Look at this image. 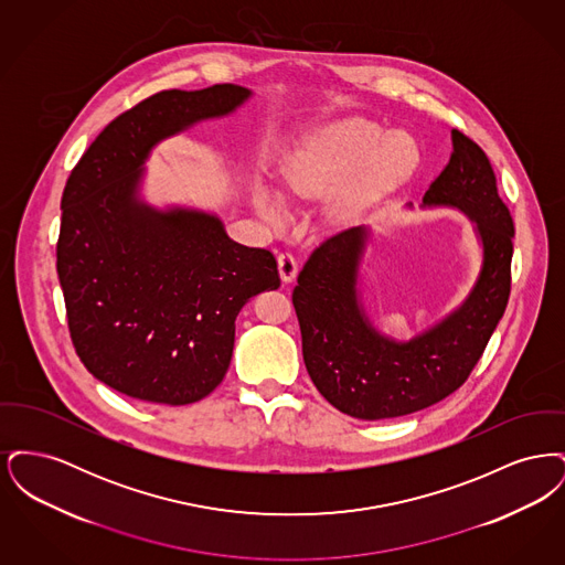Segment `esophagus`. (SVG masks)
I'll use <instances>...</instances> for the list:
<instances>
[{"instance_id": "1", "label": "esophagus", "mask_w": 565, "mask_h": 565, "mask_svg": "<svg viewBox=\"0 0 565 565\" xmlns=\"http://www.w3.org/2000/svg\"><path fill=\"white\" fill-rule=\"evenodd\" d=\"M277 267H279L281 281H286V284H290L298 273V263L290 252H284L277 256Z\"/></svg>"}]
</instances>
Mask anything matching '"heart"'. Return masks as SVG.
Masks as SVG:
<instances>
[{
    "label": "heart",
    "instance_id": "obj_1",
    "mask_svg": "<svg viewBox=\"0 0 565 565\" xmlns=\"http://www.w3.org/2000/svg\"><path fill=\"white\" fill-rule=\"evenodd\" d=\"M401 135H383L366 118H345L316 135L284 169L281 192L292 199L320 201L343 180L347 182L323 205L330 226L343 228L364 214L394 184L403 169L398 157ZM254 207L270 222L284 207L265 186L254 189Z\"/></svg>",
    "mask_w": 565,
    "mask_h": 565
}]
</instances>
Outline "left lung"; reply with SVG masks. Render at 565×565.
Returning a JSON list of instances; mask_svg holds the SVG:
<instances>
[{"label":"left lung","instance_id":"left-lung-1","mask_svg":"<svg viewBox=\"0 0 565 565\" xmlns=\"http://www.w3.org/2000/svg\"><path fill=\"white\" fill-rule=\"evenodd\" d=\"M449 164L422 207H456L475 222L483 265L466 300L411 341L369 320L358 273L369 228L355 226L316 247L292 292L307 373L323 398L355 419H390L440 403L472 373L511 295L514 224L479 143L454 129Z\"/></svg>","mask_w":565,"mask_h":565}]
</instances>
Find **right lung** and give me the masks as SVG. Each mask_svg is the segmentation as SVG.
<instances>
[{
    "mask_svg": "<svg viewBox=\"0 0 565 565\" xmlns=\"http://www.w3.org/2000/svg\"><path fill=\"white\" fill-rule=\"evenodd\" d=\"M249 97L237 84L157 93L114 118L65 184L56 273L72 343L120 394L171 406L205 398L228 371L243 305L279 288L269 249L233 242L217 215L139 199L159 141Z\"/></svg>",
    "mask_w": 565,
    "mask_h": 565,
    "instance_id": "add662e5",
    "label": "right lung"
}]
</instances>
